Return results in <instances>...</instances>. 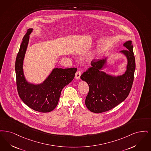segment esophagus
<instances>
[{
	"mask_svg": "<svg viewBox=\"0 0 151 151\" xmlns=\"http://www.w3.org/2000/svg\"><path fill=\"white\" fill-rule=\"evenodd\" d=\"M81 73L80 71H78L77 72L76 74H75V78L77 79H80V77H81Z\"/></svg>",
	"mask_w": 151,
	"mask_h": 151,
	"instance_id": "1",
	"label": "esophagus"
}]
</instances>
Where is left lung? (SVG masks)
Masks as SVG:
<instances>
[{"label": "left lung", "instance_id": "left-lung-1", "mask_svg": "<svg viewBox=\"0 0 151 151\" xmlns=\"http://www.w3.org/2000/svg\"><path fill=\"white\" fill-rule=\"evenodd\" d=\"M124 46L127 49L120 51L127 60L124 74L113 76L102 71L106 67L105 58L92 60V66L81 76V78L86 82L89 87L85 100L86 105L89 111L96 113L108 111L128 96L134 81L135 60L132 41H126Z\"/></svg>", "mask_w": 151, "mask_h": 151}]
</instances>
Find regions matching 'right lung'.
Here are the masks:
<instances>
[{
  "instance_id": "right-lung-1",
  "label": "right lung",
  "mask_w": 151,
  "mask_h": 151,
  "mask_svg": "<svg viewBox=\"0 0 151 151\" xmlns=\"http://www.w3.org/2000/svg\"><path fill=\"white\" fill-rule=\"evenodd\" d=\"M33 29L27 30L17 53L15 71L19 95L23 102L36 111L47 113L53 111L58 105L63 88L74 78L77 69L54 68L43 83L34 85L29 83L23 71V62Z\"/></svg>"
}]
</instances>
